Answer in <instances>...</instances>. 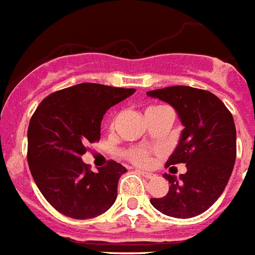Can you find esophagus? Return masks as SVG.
I'll return each instance as SVG.
<instances>
[{"label":"esophagus","mask_w":255,"mask_h":255,"mask_svg":"<svg viewBox=\"0 0 255 255\" xmlns=\"http://www.w3.org/2000/svg\"><path fill=\"white\" fill-rule=\"evenodd\" d=\"M138 172H140L142 176H145V178H152V176H153V174H152V172H148V171L138 170Z\"/></svg>","instance_id":"34e87169"}]
</instances>
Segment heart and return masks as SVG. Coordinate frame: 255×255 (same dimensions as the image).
I'll list each match as a JSON object with an SVG mask.
<instances>
[{
  "mask_svg": "<svg viewBox=\"0 0 255 255\" xmlns=\"http://www.w3.org/2000/svg\"><path fill=\"white\" fill-rule=\"evenodd\" d=\"M152 109V107H150ZM128 157L137 166H146L149 163V152L144 148H133L128 152Z\"/></svg>",
  "mask_w": 255,
  "mask_h": 255,
  "instance_id": "b5f03b06",
  "label": "heart"
}]
</instances>
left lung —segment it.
<instances>
[{
  "mask_svg": "<svg viewBox=\"0 0 255 255\" xmlns=\"http://www.w3.org/2000/svg\"><path fill=\"white\" fill-rule=\"evenodd\" d=\"M175 109L183 125L167 166L185 163L179 178L166 174L170 189L150 204L167 216L189 219L208 211L222 196L237 157V129L232 114L209 91L185 85L146 92Z\"/></svg>",
  "mask_w": 255,
  "mask_h": 255,
  "instance_id": "left-lung-1",
  "label": "left lung"
}]
</instances>
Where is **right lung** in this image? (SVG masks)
<instances>
[{
  "mask_svg": "<svg viewBox=\"0 0 255 255\" xmlns=\"http://www.w3.org/2000/svg\"><path fill=\"white\" fill-rule=\"evenodd\" d=\"M134 88L83 83L44 98L28 126V166L49 204L72 219H91L117 200L126 168L110 160L96 172L81 160L87 142L100 138L106 111L134 94Z\"/></svg>",
  "mask_w": 255,
  "mask_h": 255,
  "instance_id": "add662e5",
  "label": "right lung"
}]
</instances>
